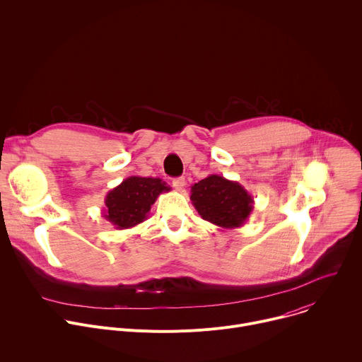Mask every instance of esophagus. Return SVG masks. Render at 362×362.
I'll return each instance as SVG.
<instances>
[{"label":"esophagus","mask_w":362,"mask_h":362,"mask_svg":"<svg viewBox=\"0 0 362 362\" xmlns=\"http://www.w3.org/2000/svg\"><path fill=\"white\" fill-rule=\"evenodd\" d=\"M185 183H186V182H185V177H176V179H173V182H172L173 187H175L176 190H179V192L183 190Z\"/></svg>","instance_id":"obj_1"}]
</instances>
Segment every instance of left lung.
Instances as JSON below:
<instances>
[{
	"label": "left lung",
	"mask_w": 362,
	"mask_h": 362,
	"mask_svg": "<svg viewBox=\"0 0 362 362\" xmlns=\"http://www.w3.org/2000/svg\"><path fill=\"white\" fill-rule=\"evenodd\" d=\"M190 200L203 221L222 229L245 225L253 211L252 194L238 182L209 175L190 189Z\"/></svg>",
	"instance_id": "1"
}]
</instances>
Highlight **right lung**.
I'll list each match as a JSON object with an SVG mask.
<instances>
[{"label":"right lung","instance_id":"1","mask_svg":"<svg viewBox=\"0 0 362 362\" xmlns=\"http://www.w3.org/2000/svg\"><path fill=\"white\" fill-rule=\"evenodd\" d=\"M169 190L170 186L159 177L130 176L106 194L103 218L119 230L134 228L147 219L151 204Z\"/></svg>","mask_w":362,"mask_h":362}]
</instances>
